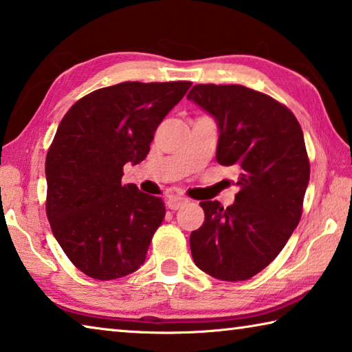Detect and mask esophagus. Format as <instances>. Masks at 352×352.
<instances>
[{
  "instance_id": "1",
  "label": "esophagus",
  "mask_w": 352,
  "mask_h": 352,
  "mask_svg": "<svg viewBox=\"0 0 352 352\" xmlns=\"http://www.w3.org/2000/svg\"><path fill=\"white\" fill-rule=\"evenodd\" d=\"M188 204V199L186 197H180V195H170L168 199V208L169 210H174L177 211L178 208H182L183 205Z\"/></svg>"
}]
</instances>
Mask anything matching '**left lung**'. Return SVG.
<instances>
[{
    "label": "left lung",
    "mask_w": 352,
    "mask_h": 352,
    "mask_svg": "<svg viewBox=\"0 0 352 352\" xmlns=\"http://www.w3.org/2000/svg\"><path fill=\"white\" fill-rule=\"evenodd\" d=\"M188 99L216 119V160L239 169L233 205L201 201L190 233L195 265L222 281H245L276 258L302 212L311 166L300 122L287 107L242 85L192 87Z\"/></svg>",
    "instance_id": "obj_1"
}]
</instances>
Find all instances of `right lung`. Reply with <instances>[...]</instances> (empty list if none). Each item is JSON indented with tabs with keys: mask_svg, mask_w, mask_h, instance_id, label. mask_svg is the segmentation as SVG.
I'll use <instances>...</instances> for the list:
<instances>
[{
	"mask_svg": "<svg viewBox=\"0 0 352 352\" xmlns=\"http://www.w3.org/2000/svg\"><path fill=\"white\" fill-rule=\"evenodd\" d=\"M190 82H122L71 107L46 155V214L69 261L99 281L144 264L162 225L163 200L122 184L126 163L151 151L155 130Z\"/></svg>",
	"mask_w": 352,
	"mask_h": 352,
	"instance_id": "obj_1",
	"label": "right lung"
}]
</instances>
